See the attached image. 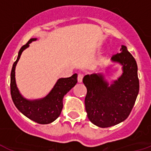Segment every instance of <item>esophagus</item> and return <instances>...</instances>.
<instances>
[{"label": "esophagus", "instance_id": "34e87169", "mask_svg": "<svg viewBox=\"0 0 151 151\" xmlns=\"http://www.w3.org/2000/svg\"><path fill=\"white\" fill-rule=\"evenodd\" d=\"M83 73H79L78 76V81L79 82V83L82 82V81H83Z\"/></svg>", "mask_w": 151, "mask_h": 151}]
</instances>
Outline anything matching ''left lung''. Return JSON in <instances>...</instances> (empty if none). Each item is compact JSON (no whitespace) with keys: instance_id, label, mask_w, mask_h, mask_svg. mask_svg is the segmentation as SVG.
<instances>
[{"instance_id":"1","label":"left lung","mask_w":151,"mask_h":151,"mask_svg":"<svg viewBox=\"0 0 151 151\" xmlns=\"http://www.w3.org/2000/svg\"><path fill=\"white\" fill-rule=\"evenodd\" d=\"M114 54L113 61L123 65L122 76L110 87L100 73L86 75L85 110L91 123L99 127H109L125 121L132 111L139 92L137 65L126 46Z\"/></svg>"}]
</instances>
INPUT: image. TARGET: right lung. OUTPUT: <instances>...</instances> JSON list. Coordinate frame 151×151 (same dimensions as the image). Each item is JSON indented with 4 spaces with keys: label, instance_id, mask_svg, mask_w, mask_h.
<instances>
[{
    "label": "right lung",
    "instance_id": "1",
    "mask_svg": "<svg viewBox=\"0 0 151 151\" xmlns=\"http://www.w3.org/2000/svg\"><path fill=\"white\" fill-rule=\"evenodd\" d=\"M34 40H36V38L30 39L28 42L21 47L17 60L14 63L11 73V94L16 107L24 116L40 124H47L60 116L63 108V97L75 86L78 82V75L74 73L70 78L58 80L50 93L43 99L34 101L24 99L19 93L15 83V67L23 50Z\"/></svg>",
    "mask_w": 151,
    "mask_h": 151
}]
</instances>
